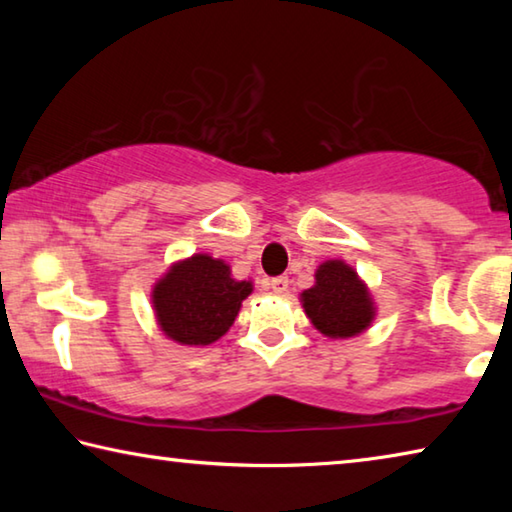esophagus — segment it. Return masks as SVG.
<instances>
[{
	"label": "esophagus",
	"instance_id": "esophagus-1",
	"mask_svg": "<svg viewBox=\"0 0 512 512\" xmlns=\"http://www.w3.org/2000/svg\"><path fill=\"white\" fill-rule=\"evenodd\" d=\"M268 287H271L273 293H277V296H282V293H287V289H289V277H284V275L273 277Z\"/></svg>",
	"mask_w": 512,
	"mask_h": 512
}]
</instances>
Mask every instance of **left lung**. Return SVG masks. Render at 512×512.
<instances>
[{
  "mask_svg": "<svg viewBox=\"0 0 512 512\" xmlns=\"http://www.w3.org/2000/svg\"><path fill=\"white\" fill-rule=\"evenodd\" d=\"M314 287L300 293L302 309L327 339H352L377 316L368 284L343 259H325L314 273Z\"/></svg>",
  "mask_w": 512,
  "mask_h": 512,
  "instance_id": "left-lung-1",
  "label": "left lung"
}]
</instances>
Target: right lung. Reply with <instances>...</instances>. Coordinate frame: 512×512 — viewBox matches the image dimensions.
Here are the masks:
<instances>
[{
  "instance_id": "1",
  "label": "right lung",
  "mask_w": 512,
  "mask_h": 512,
  "mask_svg": "<svg viewBox=\"0 0 512 512\" xmlns=\"http://www.w3.org/2000/svg\"><path fill=\"white\" fill-rule=\"evenodd\" d=\"M253 293V280H237L223 259L207 253L173 262L151 289V307L169 341L203 348L219 341Z\"/></svg>"
}]
</instances>
